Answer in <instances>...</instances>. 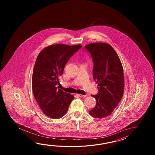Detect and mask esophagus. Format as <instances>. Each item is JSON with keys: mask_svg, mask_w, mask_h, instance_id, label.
I'll use <instances>...</instances> for the list:
<instances>
[{"mask_svg": "<svg viewBox=\"0 0 155 155\" xmlns=\"http://www.w3.org/2000/svg\"><path fill=\"white\" fill-rule=\"evenodd\" d=\"M76 96H78L79 97H82V98H84L85 97L86 95H80V94H76Z\"/></svg>", "mask_w": 155, "mask_h": 155, "instance_id": "1", "label": "esophagus"}]
</instances>
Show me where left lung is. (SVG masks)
Listing matches in <instances>:
<instances>
[{
    "instance_id": "1",
    "label": "left lung",
    "mask_w": 155,
    "mask_h": 155,
    "mask_svg": "<svg viewBox=\"0 0 155 155\" xmlns=\"http://www.w3.org/2000/svg\"><path fill=\"white\" fill-rule=\"evenodd\" d=\"M85 48L92 57L93 78L99 89L96 95H91L96 104L89 114L102 119L110 115L122 99L125 86L123 67L117 54L109 44L91 43Z\"/></svg>"
}]
</instances>
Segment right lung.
I'll return each instance as SVG.
<instances>
[{
	"label": "right lung",
	"instance_id": "1",
	"mask_svg": "<svg viewBox=\"0 0 155 155\" xmlns=\"http://www.w3.org/2000/svg\"><path fill=\"white\" fill-rule=\"evenodd\" d=\"M81 47L80 44H54L45 48L36 58L32 76L33 94L44 114L52 119L62 117L74 98L56 85L70 57Z\"/></svg>",
	"mask_w": 155,
	"mask_h": 155
}]
</instances>
